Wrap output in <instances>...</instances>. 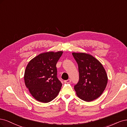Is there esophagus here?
Wrapping results in <instances>:
<instances>
[{
  "label": "esophagus",
  "instance_id": "1",
  "mask_svg": "<svg viewBox=\"0 0 127 127\" xmlns=\"http://www.w3.org/2000/svg\"><path fill=\"white\" fill-rule=\"evenodd\" d=\"M71 79H68V80H65V81H64V82H65V83H70V82H71Z\"/></svg>",
  "mask_w": 127,
  "mask_h": 127
}]
</instances>
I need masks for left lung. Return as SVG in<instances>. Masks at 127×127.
<instances>
[{
  "label": "left lung",
  "instance_id": "obj_1",
  "mask_svg": "<svg viewBox=\"0 0 127 127\" xmlns=\"http://www.w3.org/2000/svg\"><path fill=\"white\" fill-rule=\"evenodd\" d=\"M78 64L79 81L74 86L80 99L87 102L96 99L103 92L108 76L102 64L95 57L85 53H72Z\"/></svg>",
  "mask_w": 127,
  "mask_h": 127
}]
</instances>
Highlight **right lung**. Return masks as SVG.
<instances>
[{
  "mask_svg": "<svg viewBox=\"0 0 127 127\" xmlns=\"http://www.w3.org/2000/svg\"><path fill=\"white\" fill-rule=\"evenodd\" d=\"M62 54V51L41 53L28 63L24 74L25 84L38 101L47 103L58 95L62 84L57 77L56 65Z\"/></svg>",
  "mask_w": 127,
  "mask_h": 127,
  "instance_id": "right-lung-1",
  "label": "right lung"
}]
</instances>
